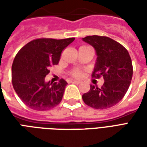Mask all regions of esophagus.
I'll return each instance as SVG.
<instances>
[{
	"label": "esophagus",
	"instance_id": "obj_1",
	"mask_svg": "<svg viewBox=\"0 0 147 147\" xmlns=\"http://www.w3.org/2000/svg\"><path fill=\"white\" fill-rule=\"evenodd\" d=\"M71 83H75V84H77V85H78V84H80V81H77V80H72Z\"/></svg>",
	"mask_w": 147,
	"mask_h": 147
}]
</instances>
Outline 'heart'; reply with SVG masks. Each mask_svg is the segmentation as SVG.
I'll return each mask as SVG.
<instances>
[{"mask_svg":"<svg viewBox=\"0 0 147 147\" xmlns=\"http://www.w3.org/2000/svg\"><path fill=\"white\" fill-rule=\"evenodd\" d=\"M83 71L80 70L79 68H75L71 71V76L75 77V78H81L83 76Z\"/></svg>","mask_w":147,"mask_h":147,"instance_id":"obj_1","label":"heart"}]
</instances>
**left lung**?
<instances>
[{
  "label": "left lung",
  "instance_id": "1",
  "mask_svg": "<svg viewBox=\"0 0 147 147\" xmlns=\"http://www.w3.org/2000/svg\"><path fill=\"white\" fill-rule=\"evenodd\" d=\"M83 40L92 45L98 56L92 77H103L105 80L101 88L90 85L89 91L83 94V102L96 109L110 108L129 88L133 74L131 59L123 45L109 37L93 35Z\"/></svg>",
  "mask_w": 147,
  "mask_h": 147
}]
</instances>
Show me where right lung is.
Returning <instances> with one entry per match:
<instances>
[{
	"label": "right lung",
	"mask_w": 147,
	"mask_h": 147,
	"mask_svg": "<svg viewBox=\"0 0 147 147\" xmlns=\"http://www.w3.org/2000/svg\"><path fill=\"white\" fill-rule=\"evenodd\" d=\"M74 40L34 39L18 52L11 66L12 86L28 107L44 111L60 104L67 82L61 79L58 83H46L45 78L49 67L58 64L62 51Z\"/></svg>",
	"instance_id": "1"
}]
</instances>
